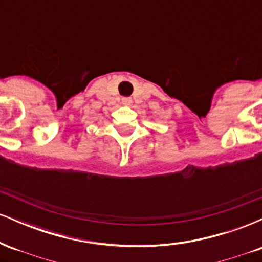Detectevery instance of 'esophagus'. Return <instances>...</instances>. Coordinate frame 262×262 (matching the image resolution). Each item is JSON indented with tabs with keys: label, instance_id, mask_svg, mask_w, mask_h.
Segmentation results:
<instances>
[{
	"label": "esophagus",
	"instance_id": "1",
	"mask_svg": "<svg viewBox=\"0 0 262 262\" xmlns=\"http://www.w3.org/2000/svg\"><path fill=\"white\" fill-rule=\"evenodd\" d=\"M122 102H123V104H129V103H130V102H132V100H130V98H129V97H124V98H123V100H122Z\"/></svg>",
	"mask_w": 262,
	"mask_h": 262
}]
</instances>
